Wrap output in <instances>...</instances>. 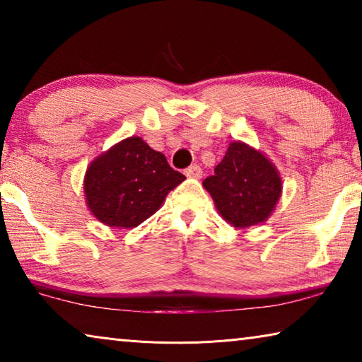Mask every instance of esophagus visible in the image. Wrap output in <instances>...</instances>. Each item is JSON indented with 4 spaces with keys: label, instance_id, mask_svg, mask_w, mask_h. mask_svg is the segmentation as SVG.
Listing matches in <instances>:
<instances>
[{
    "label": "esophagus",
    "instance_id": "1",
    "mask_svg": "<svg viewBox=\"0 0 362 362\" xmlns=\"http://www.w3.org/2000/svg\"><path fill=\"white\" fill-rule=\"evenodd\" d=\"M185 175L193 177V179H201V177H203V169H201L198 164H193V166L185 169Z\"/></svg>",
    "mask_w": 362,
    "mask_h": 362
}]
</instances>
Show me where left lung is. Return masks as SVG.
<instances>
[{
    "label": "left lung",
    "mask_w": 362,
    "mask_h": 362,
    "mask_svg": "<svg viewBox=\"0 0 362 362\" xmlns=\"http://www.w3.org/2000/svg\"><path fill=\"white\" fill-rule=\"evenodd\" d=\"M203 185L218 212L236 228L265 222L283 188L273 164L241 142L230 144L214 175L206 177Z\"/></svg>",
    "instance_id": "8db88e82"
}]
</instances>
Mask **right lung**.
<instances>
[{"instance_id": "1", "label": "right lung", "mask_w": 362, "mask_h": 362, "mask_svg": "<svg viewBox=\"0 0 362 362\" xmlns=\"http://www.w3.org/2000/svg\"><path fill=\"white\" fill-rule=\"evenodd\" d=\"M185 175L169 166L163 153L131 137L103 153L86 173L90 212L108 226L134 228L153 216Z\"/></svg>"}]
</instances>
